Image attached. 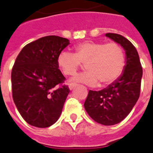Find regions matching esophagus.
Returning a JSON list of instances; mask_svg holds the SVG:
<instances>
[{
	"label": "esophagus",
	"instance_id": "esophagus-1",
	"mask_svg": "<svg viewBox=\"0 0 153 153\" xmlns=\"http://www.w3.org/2000/svg\"><path fill=\"white\" fill-rule=\"evenodd\" d=\"M75 87H76V85H75V84H73V83H70V84H69V89H70V90H72V89H74Z\"/></svg>",
	"mask_w": 153,
	"mask_h": 153
}]
</instances>
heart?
<instances>
[{
  "instance_id": "heart-1",
  "label": "heart",
  "mask_w": 153,
  "mask_h": 153,
  "mask_svg": "<svg viewBox=\"0 0 153 153\" xmlns=\"http://www.w3.org/2000/svg\"><path fill=\"white\" fill-rule=\"evenodd\" d=\"M57 64L65 75H74L82 64L87 71L74 76L71 82L94 85L100 82L107 85L114 82L123 71L125 54L115 42H84L76 45L74 53L68 51L60 53Z\"/></svg>"
}]
</instances>
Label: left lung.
Returning <instances> with one entry per match:
<instances>
[{
  "label": "left lung",
  "mask_w": 153,
  "mask_h": 153,
  "mask_svg": "<svg viewBox=\"0 0 153 153\" xmlns=\"http://www.w3.org/2000/svg\"><path fill=\"white\" fill-rule=\"evenodd\" d=\"M105 35L124 48L126 66L121 76L108 87L99 91L89 90L84 107L94 121L111 126L123 120L137 103L142 68L137 49L128 39L118 33H108Z\"/></svg>",
  "instance_id": "8db88e82"
}]
</instances>
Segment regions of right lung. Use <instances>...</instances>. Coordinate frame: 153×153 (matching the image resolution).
Segmentation results:
<instances>
[{"mask_svg": "<svg viewBox=\"0 0 153 153\" xmlns=\"http://www.w3.org/2000/svg\"><path fill=\"white\" fill-rule=\"evenodd\" d=\"M70 44L67 38L50 35L25 45L12 70V97L23 120L45 128L58 120L70 89L63 83L57 59Z\"/></svg>", "mask_w": 153, "mask_h": 153, "instance_id": "obj_1", "label": "right lung"}]
</instances>
